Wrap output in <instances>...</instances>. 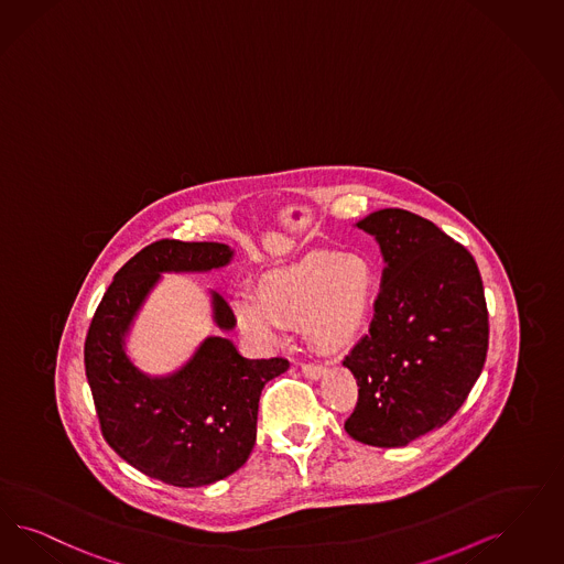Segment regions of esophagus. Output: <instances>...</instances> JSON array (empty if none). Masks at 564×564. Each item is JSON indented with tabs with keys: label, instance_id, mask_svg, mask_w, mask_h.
<instances>
[{
	"label": "esophagus",
	"instance_id": "obj_1",
	"mask_svg": "<svg viewBox=\"0 0 564 564\" xmlns=\"http://www.w3.org/2000/svg\"><path fill=\"white\" fill-rule=\"evenodd\" d=\"M302 372H304L308 379H312V381H316V379H321V377L327 372V369H325L323 365H304Z\"/></svg>",
	"mask_w": 564,
	"mask_h": 564
}]
</instances>
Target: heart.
<instances>
[{"mask_svg": "<svg viewBox=\"0 0 564 564\" xmlns=\"http://www.w3.org/2000/svg\"><path fill=\"white\" fill-rule=\"evenodd\" d=\"M375 272L360 253L311 252L293 264L269 271L256 288V300L234 302L235 323L253 346L274 348L283 325L300 323L312 346L344 350L367 325Z\"/></svg>", "mask_w": 564, "mask_h": 564, "instance_id": "obj_1", "label": "heart"}]
</instances>
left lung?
Instances as JSON below:
<instances>
[{
    "instance_id": "8db88e82",
    "label": "left lung",
    "mask_w": 564,
    "mask_h": 564,
    "mask_svg": "<svg viewBox=\"0 0 564 564\" xmlns=\"http://www.w3.org/2000/svg\"><path fill=\"white\" fill-rule=\"evenodd\" d=\"M356 227L386 267L369 335L344 360L358 383L346 431L369 446H409L446 425L484 370V283L473 256L419 214L386 208Z\"/></svg>"
}]
</instances>
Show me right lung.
<instances>
[{
	"mask_svg": "<svg viewBox=\"0 0 564 564\" xmlns=\"http://www.w3.org/2000/svg\"><path fill=\"white\" fill-rule=\"evenodd\" d=\"M235 250L218 241L162 239L115 274L85 339V372L106 442L143 475L169 486L202 487L246 465L262 388L290 369L283 358L248 360L223 335H208L178 369L152 375L129 356V335L162 274L227 267ZM216 329L235 314L210 290Z\"/></svg>",
	"mask_w": 564,
	"mask_h": 564,
	"instance_id": "obj_1",
	"label": "right lung"
}]
</instances>
